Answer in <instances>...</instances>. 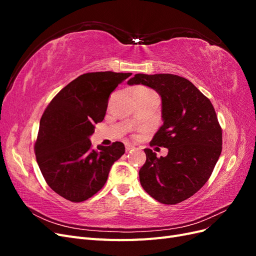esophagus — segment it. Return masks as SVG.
I'll return each mask as SVG.
<instances>
[{
  "label": "esophagus",
  "instance_id": "obj_1",
  "mask_svg": "<svg viewBox=\"0 0 256 256\" xmlns=\"http://www.w3.org/2000/svg\"><path fill=\"white\" fill-rule=\"evenodd\" d=\"M125 147H126V152H130L131 150L134 148V146L132 144H130V143H127V144L125 145Z\"/></svg>",
  "mask_w": 256,
  "mask_h": 256
}]
</instances>
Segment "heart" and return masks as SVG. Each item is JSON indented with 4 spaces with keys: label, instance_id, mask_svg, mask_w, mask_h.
I'll return each mask as SVG.
<instances>
[{
    "label": "heart",
    "instance_id": "b5f03b06",
    "mask_svg": "<svg viewBox=\"0 0 256 256\" xmlns=\"http://www.w3.org/2000/svg\"><path fill=\"white\" fill-rule=\"evenodd\" d=\"M140 90H145V88H140Z\"/></svg>",
    "mask_w": 256,
    "mask_h": 256
}]
</instances>
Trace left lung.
I'll use <instances>...</instances> for the list:
<instances>
[{
  "label": "left lung",
  "mask_w": 256,
  "mask_h": 256,
  "mask_svg": "<svg viewBox=\"0 0 256 256\" xmlns=\"http://www.w3.org/2000/svg\"><path fill=\"white\" fill-rule=\"evenodd\" d=\"M129 85L142 84L161 97L164 120L150 145L168 150L166 157L145 148L140 168L143 189L158 202L174 205L196 193L210 177L222 150V130L214 106L189 80L171 74H136Z\"/></svg>",
  "instance_id": "1"
}]
</instances>
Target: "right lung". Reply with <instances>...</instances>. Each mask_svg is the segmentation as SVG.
I'll return each mask as SVG.
<instances>
[{
	"mask_svg": "<svg viewBox=\"0 0 256 256\" xmlns=\"http://www.w3.org/2000/svg\"><path fill=\"white\" fill-rule=\"evenodd\" d=\"M132 74L113 72L81 74L60 90L40 122L35 154L49 187L74 203L102 189L125 145L92 147L95 124L102 122L108 100L118 85Z\"/></svg>",
	"mask_w": 256,
	"mask_h": 256,
	"instance_id": "1",
	"label": "right lung"
}]
</instances>
